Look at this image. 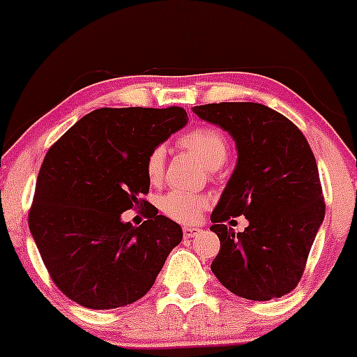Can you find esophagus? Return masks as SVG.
<instances>
[{"instance_id":"obj_1","label":"esophagus","mask_w":357,"mask_h":357,"mask_svg":"<svg viewBox=\"0 0 357 357\" xmlns=\"http://www.w3.org/2000/svg\"><path fill=\"white\" fill-rule=\"evenodd\" d=\"M199 231H202V230H199V228H196V227H184L183 228V235L186 236V238H192V236L198 235Z\"/></svg>"}]
</instances>
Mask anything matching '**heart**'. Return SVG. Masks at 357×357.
<instances>
[{
	"label": "heart",
	"mask_w": 357,
	"mask_h": 357,
	"mask_svg": "<svg viewBox=\"0 0 357 357\" xmlns=\"http://www.w3.org/2000/svg\"><path fill=\"white\" fill-rule=\"evenodd\" d=\"M181 146L190 151L192 155L199 159L204 166H221L228 155V141L225 134L216 127L202 126L190 130L181 137ZM165 147L158 146L147 154L144 171L149 183H159L165 171ZM206 198L202 195H190V192L171 191L159 199V208L169 218L178 221H195L199 218L202 211L206 208Z\"/></svg>",
	"instance_id": "heart-1"
}]
</instances>
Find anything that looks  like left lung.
<instances>
[{"label": "left lung", "mask_w": 357, "mask_h": 357, "mask_svg": "<svg viewBox=\"0 0 357 357\" xmlns=\"http://www.w3.org/2000/svg\"><path fill=\"white\" fill-rule=\"evenodd\" d=\"M192 110L228 130L238 149V162L211 215V231L220 238L213 273L248 301L292 292L326 213L309 142L294 122L257 102H220ZM235 215L249 220L245 232L224 225Z\"/></svg>", "instance_id": "1"}]
</instances>
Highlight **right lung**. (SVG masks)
Instances as JSON below:
<instances>
[{"label": "right lung", "mask_w": 357, "mask_h": 357, "mask_svg": "<svg viewBox=\"0 0 357 357\" xmlns=\"http://www.w3.org/2000/svg\"><path fill=\"white\" fill-rule=\"evenodd\" d=\"M186 122L183 107H104L48 149L28 225L53 284L70 301L96 310L132 304L181 243V227L153 204L139 227L120 215L147 204V154Z\"/></svg>", "instance_id": "1"}]
</instances>
